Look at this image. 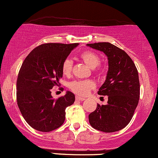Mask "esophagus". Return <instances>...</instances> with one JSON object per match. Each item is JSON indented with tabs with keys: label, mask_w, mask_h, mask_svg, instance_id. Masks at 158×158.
I'll use <instances>...</instances> for the list:
<instances>
[{
	"label": "esophagus",
	"mask_w": 158,
	"mask_h": 158,
	"mask_svg": "<svg viewBox=\"0 0 158 158\" xmlns=\"http://www.w3.org/2000/svg\"><path fill=\"white\" fill-rule=\"evenodd\" d=\"M76 100H79V101H83V100H85V98H81V97H79V96H76Z\"/></svg>",
	"instance_id": "34e87169"
}]
</instances>
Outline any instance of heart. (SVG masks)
I'll return each mask as SVG.
<instances>
[{"label":"heart","instance_id":"b5f03b06","mask_svg":"<svg viewBox=\"0 0 158 158\" xmlns=\"http://www.w3.org/2000/svg\"><path fill=\"white\" fill-rule=\"evenodd\" d=\"M80 58L91 69H95L100 64V56L94 52L85 51L80 55ZM73 62L70 59H65L61 65L62 73L64 76H70L72 72ZM95 87V83L92 80H76L69 84L71 91L79 96H85L91 89Z\"/></svg>","mask_w":158,"mask_h":158}]
</instances>
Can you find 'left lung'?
<instances>
[{
    "instance_id": "8db88e82",
    "label": "left lung",
    "mask_w": 158,
    "mask_h": 158,
    "mask_svg": "<svg viewBox=\"0 0 158 158\" xmlns=\"http://www.w3.org/2000/svg\"><path fill=\"white\" fill-rule=\"evenodd\" d=\"M103 52L108 58L109 69L98 94L108 96L106 105L98 104L88 115L91 127L105 133L118 131L132 119L140 94L138 71L131 57L110 43L87 44Z\"/></svg>"
}]
</instances>
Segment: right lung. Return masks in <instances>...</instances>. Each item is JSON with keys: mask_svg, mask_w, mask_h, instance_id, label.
Listing matches in <instances>:
<instances>
[{"mask_svg": "<svg viewBox=\"0 0 158 158\" xmlns=\"http://www.w3.org/2000/svg\"><path fill=\"white\" fill-rule=\"evenodd\" d=\"M79 43H44L29 53L22 63L16 82L17 104L26 122L37 131L50 132L63 124L65 110L75 101L67 91L57 100L51 89L60 84L61 65Z\"/></svg>", "mask_w": 158, "mask_h": 158, "instance_id": "obj_1", "label": "right lung"}]
</instances>
